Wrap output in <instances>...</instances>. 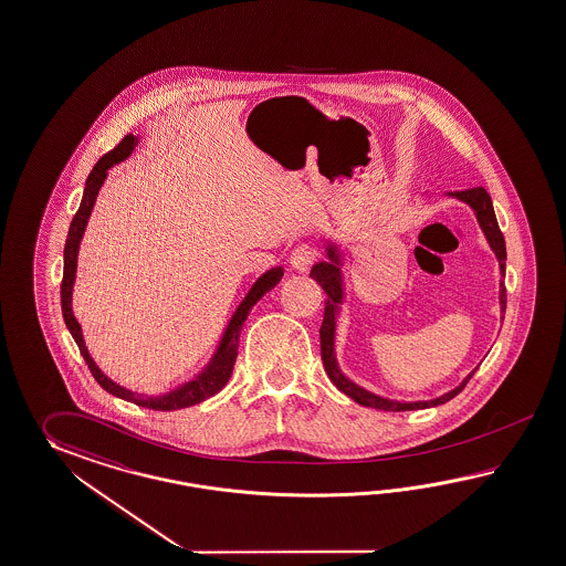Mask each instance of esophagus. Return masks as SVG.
Instances as JSON below:
<instances>
[{
  "instance_id": "1",
  "label": "esophagus",
  "mask_w": 566,
  "mask_h": 566,
  "mask_svg": "<svg viewBox=\"0 0 566 566\" xmlns=\"http://www.w3.org/2000/svg\"><path fill=\"white\" fill-rule=\"evenodd\" d=\"M318 253L317 249L311 248V245H298V248L292 249L290 253V263L294 270L298 272H306L313 263L317 262Z\"/></svg>"
}]
</instances>
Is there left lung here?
Masks as SVG:
<instances>
[{
    "label": "left lung",
    "mask_w": 566,
    "mask_h": 566,
    "mask_svg": "<svg viewBox=\"0 0 566 566\" xmlns=\"http://www.w3.org/2000/svg\"><path fill=\"white\" fill-rule=\"evenodd\" d=\"M450 196H455L458 200L467 202L474 210L479 224L483 229L484 237L489 241L491 249L495 251L496 260H499V268H501V274L505 276V262H507V251H505V239L503 233L499 229V222H496L495 210H493V202H491V196L486 193L484 188H470L464 192H450ZM342 253L337 251V248L329 243L327 248V262H318L317 265H313L311 270V277L317 280L321 284V289L325 290L327 294V303H325V315H323V325L318 329L321 335V358H323V366H325V373L332 378L333 385L337 386L344 395H347L349 399L356 400L364 407H373V409H380V411H415V409H428V407H438L443 405L450 399H454L455 395L467 386L472 374L470 373L462 385L455 386L454 390L441 395L438 399L433 400H419V402H399V400L385 399V397H378L373 395L368 390H364L361 386L354 385L349 378H345L339 366H337V359H335V315H337V304H342L344 301V286H342ZM499 301H501V313H505V306H507V290L505 284L501 282V292H499Z\"/></svg>",
    "instance_id": "left-lung-1"
}]
</instances>
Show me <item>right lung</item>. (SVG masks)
<instances>
[{
    "label": "right lung",
    "mask_w": 566,
    "mask_h": 566,
    "mask_svg": "<svg viewBox=\"0 0 566 566\" xmlns=\"http://www.w3.org/2000/svg\"><path fill=\"white\" fill-rule=\"evenodd\" d=\"M135 147H137V137L126 135L112 151L106 153L97 161L94 169H92V174L87 176L82 205H80L73 221H71L70 233H67V241H65V253H63L65 265H63V282H61V308H63L65 325H67V329L73 335L75 344L80 347L83 359H85L92 376L96 378L97 385L102 386L104 390H108L114 397L128 400V402H135L138 407H147V409H153V411H176V409H184V407H192L196 402L217 395L222 386L229 382V378L233 374L237 349H239V335H241V329H243V323L248 318L249 311L255 306V303L262 298L265 292H270V290L276 286L277 282L284 276V270L282 268H272L251 286L248 296L243 298V303L239 304V308L234 311L233 318L229 321V327H227V332L222 335L217 354L212 356L207 368L198 374L193 380H190V382L178 386L176 390H169L167 395H161V397L138 395V392H133V390H126L125 386L112 382L111 378L97 368L96 361L92 359L87 347L83 344L82 327H80L77 318L73 317V308H71V294H73V282H75V270H77V251H80L85 224H87V219H90L92 208H94V202H96L97 192H99L102 184H104L106 176H108V169L112 166H116V164H120V161H125Z\"/></svg>",
    "instance_id": "right-lung-1"
}]
</instances>
